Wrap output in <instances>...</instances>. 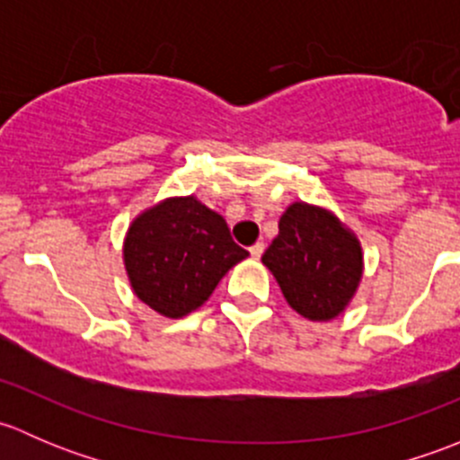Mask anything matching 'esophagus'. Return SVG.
<instances>
[{
  "mask_svg": "<svg viewBox=\"0 0 460 460\" xmlns=\"http://www.w3.org/2000/svg\"><path fill=\"white\" fill-rule=\"evenodd\" d=\"M249 253H252V258H260L264 253V243H256V244H252V247H249Z\"/></svg>",
  "mask_w": 460,
  "mask_h": 460,
  "instance_id": "obj_1",
  "label": "esophagus"
}]
</instances>
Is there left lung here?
I'll use <instances>...</instances> for the list:
<instances>
[{"label":"left lung","instance_id":"1","mask_svg":"<svg viewBox=\"0 0 460 460\" xmlns=\"http://www.w3.org/2000/svg\"><path fill=\"white\" fill-rule=\"evenodd\" d=\"M262 264L294 312L327 323L345 312L358 289L363 249L329 208L294 202L282 213Z\"/></svg>","mask_w":460,"mask_h":460}]
</instances>
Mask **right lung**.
I'll list each match as a JSON object with an SVG mask.
<instances>
[{"mask_svg": "<svg viewBox=\"0 0 460 460\" xmlns=\"http://www.w3.org/2000/svg\"><path fill=\"white\" fill-rule=\"evenodd\" d=\"M249 256L220 213L196 196L166 198L142 211L124 238V267L144 305L182 318L208 300L231 267Z\"/></svg>", "mask_w": 460, "mask_h": 460, "instance_id": "obj_1", "label": "right lung"}]
</instances>
